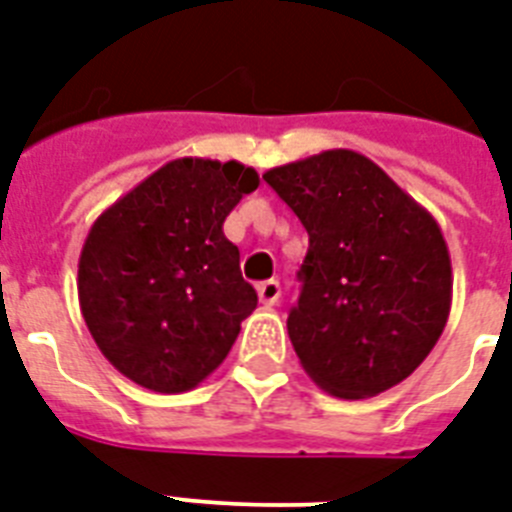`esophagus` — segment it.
Returning a JSON list of instances; mask_svg holds the SVG:
<instances>
[{
  "label": "esophagus",
  "instance_id": "esophagus-1",
  "mask_svg": "<svg viewBox=\"0 0 512 512\" xmlns=\"http://www.w3.org/2000/svg\"><path fill=\"white\" fill-rule=\"evenodd\" d=\"M257 297L263 305H276L278 297H281V284H278L276 278H270V281H263V284L257 286Z\"/></svg>",
  "mask_w": 512,
  "mask_h": 512
}]
</instances>
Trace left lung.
<instances>
[{
	"instance_id": "1",
	"label": "left lung",
	"mask_w": 512,
	"mask_h": 512,
	"mask_svg": "<svg viewBox=\"0 0 512 512\" xmlns=\"http://www.w3.org/2000/svg\"><path fill=\"white\" fill-rule=\"evenodd\" d=\"M263 178L310 236L286 321L307 376L339 400L405 381L450 318V252L434 215L352 149L278 165Z\"/></svg>"
}]
</instances>
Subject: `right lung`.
<instances>
[{
	"label": "right lung",
	"instance_id": "obj_1",
	"mask_svg": "<svg viewBox=\"0 0 512 512\" xmlns=\"http://www.w3.org/2000/svg\"><path fill=\"white\" fill-rule=\"evenodd\" d=\"M257 186L242 162L178 157L94 220L78 302L102 355L134 384L189 392L231 352L257 292L223 223Z\"/></svg>",
	"mask_w": 512,
	"mask_h": 512
}]
</instances>
